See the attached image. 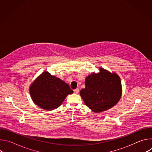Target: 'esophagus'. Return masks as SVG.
I'll use <instances>...</instances> for the list:
<instances>
[{
	"instance_id": "34e87169",
	"label": "esophagus",
	"mask_w": 152,
	"mask_h": 152,
	"mask_svg": "<svg viewBox=\"0 0 152 152\" xmlns=\"http://www.w3.org/2000/svg\"><path fill=\"white\" fill-rule=\"evenodd\" d=\"M79 88H76V89L74 90V93H76V94H77V93H79Z\"/></svg>"
}]
</instances>
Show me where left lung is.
Here are the masks:
<instances>
[{"instance_id":"1","label":"left lung","mask_w":152,"mask_h":152,"mask_svg":"<svg viewBox=\"0 0 152 152\" xmlns=\"http://www.w3.org/2000/svg\"><path fill=\"white\" fill-rule=\"evenodd\" d=\"M99 70V73H93L86 77L85 88L80 91L86 106L96 113L113 107L118 102L122 94L118 75L102 67Z\"/></svg>"}]
</instances>
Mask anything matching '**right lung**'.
I'll list each match as a JSON object with an SVG mask.
<instances>
[{
	"mask_svg": "<svg viewBox=\"0 0 152 152\" xmlns=\"http://www.w3.org/2000/svg\"><path fill=\"white\" fill-rule=\"evenodd\" d=\"M29 92L35 104L43 110L51 111L58 107L73 91L64 81L44 72L32 83Z\"/></svg>",
	"mask_w": 152,
	"mask_h": 152,
	"instance_id": "1",
	"label": "right lung"
}]
</instances>
